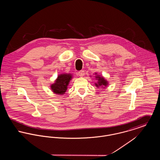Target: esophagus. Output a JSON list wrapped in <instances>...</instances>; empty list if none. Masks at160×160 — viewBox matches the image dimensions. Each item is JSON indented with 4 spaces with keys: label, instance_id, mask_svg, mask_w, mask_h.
Masks as SVG:
<instances>
[{
    "label": "esophagus",
    "instance_id": "esophagus-1",
    "mask_svg": "<svg viewBox=\"0 0 160 160\" xmlns=\"http://www.w3.org/2000/svg\"><path fill=\"white\" fill-rule=\"evenodd\" d=\"M78 75L79 76H81V77H82V76H84V71H82V70H81V71H79V72H78Z\"/></svg>",
    "mask_w": 160,
    "mask_h": 160
}]
</instances>
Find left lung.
Wrapping results in <instances>:
<instances>
[{
    "mask_svg": "<svg viewBox=\"0 0 160 160\" xmlns=\"http://www.w3.org/2000/svg\"><path fill=\"white\" fill-rule=\"evenodd\" d=\"M96 76H95L96 80L97 81V82L96 83H95V86H97V88H99L100 87H101L102 88H105V87H107L108 84V81L102 76L97 74V73L95 74Z\"/></svg>",
    "mask_w": 160,
    "mask_h": 160,
    "instance_id": "1",
    "label": "left lung"
}]
</instances>
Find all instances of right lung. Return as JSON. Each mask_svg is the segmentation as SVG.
<instances>
[{
    "mask_svg": "<svg viewBox=\"0 0 160 160\" xmlns=\"http://www.w3.org/2000/svg\"><path fill=\"white\" fill-rule=\"evenodd\" d=\"M72 76L70 73L60 74L58 76L55 82L50 86L51 90L57 95H63L67 91L68 86Z\"/></svg>",
    "mask_w": 160,
    "mask_h": 160,
    "instance_id": "1",
    "label": "right lung"
}]
</instances>
